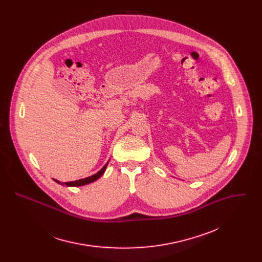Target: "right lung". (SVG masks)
Returning a JSON list of instances; mask_svg holds the SVG:
<instances>
[{"instance_id": "add662e5", "label": "right lung", "mask_w": 262, "mask_h": 262, "mask_svg": "<svg viewBox=\"0 0 262 262\" xmlns=\"http://www.w3.org/2000/svg\"><path fill=\"white\" fill-rule=\"evenodd\" d=\"M108 163H109V161H108V162L103 166V168H102L101 170H99L97 173H95V174H93V176H91V177H89V178H85V179H81V180L75 181V182H68V183H61V182H59V181H57V180H54V179H53V181H54L55 183L61 185V186H68V187H80V186L89 185V184H91V183L97 181L98 179H100V178L104 174V172H105V170H106V168H107V166H108Z\"/></svg>"}]
</instances>
